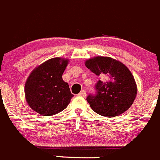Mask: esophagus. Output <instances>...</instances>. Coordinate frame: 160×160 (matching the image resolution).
Masks as SVG:
<instances>
[{
	"instance_id": "esophagus-1",
	"label": "esophagus",
	"mask_w": 160,
	"mask_h": 160,
	"mask_svg": "<svg viewBox=\"0 0 160 160\" xmlns=\"http://www.w3.org/2000/svg\"><path fill=\"white\" fill-rule=\"evenodd\" d=\"M78 96H82V97H85V96H86V92H85V90H82V91L78 93Z\"/></svg>"
}]
</instances>
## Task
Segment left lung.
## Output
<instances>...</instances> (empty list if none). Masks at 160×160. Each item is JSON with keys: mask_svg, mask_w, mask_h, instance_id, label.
<instances>
[{"mask_svg": "<svg viewBox=\"0 0 160 160\" xmlns=\"http://www.w3.org/2000/svg\"><path fill=\"white\" fill-rule=\"evenodd\" d=\"M85 66L96 75L107 79L99 80L96 94L86 99L98 114L113 118L128 110L137 95V85L132 72L123 63L108 57H96L85 61Z\"/></svg>", "mask_w": 160, "mask_h": 160, "instance_id": "8db88e82", "label": "left lung"}]
</instances>
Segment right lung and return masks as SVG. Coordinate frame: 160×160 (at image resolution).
Listing matches in <instances>:
<instances>
[{"instance_id":"right-lung-1","label":"right lung","mask_w":160,"mask_h":160,"mask_svg":"<svg viewBox=\"0 0 160 160\" xmlns=\"http://www.w3.org/2000/svg\"><path fill=\"white\" fill-rule=\"evenodd\" d=\"M68 60L54 58L36 67L25 85L27 103L34 111L51 116L64 110L74 96L62 75Z\"/></svg>"}]
</instances>
